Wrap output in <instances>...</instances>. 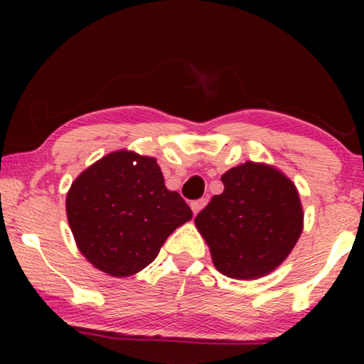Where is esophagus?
Returning a JSON list of instances; mask_svg holds the SVG:
<instances>
[{
	"label": "esophagus",
	"instance_id": "obj_1",
	"mask_svg": "<svg viewBox=\"0 0 364 364\" xmlns=\"http://www.w3.org/2000/svg\"><path fill=\"white\" fill-rule=\"evenodd\" d=\"M191 205V210H193V214H198L200 210H202L203 207L207 205V198H200V200H193V202L190 203Z\"/></svg>",
	"mask_w": 364,
	"mask_h": 364
}]
</instances>
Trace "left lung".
Segmentation results:
<instances>
[{"label": "left lung", "instance_id": "8db88e82", "mask_svg": "<svg viewBox=\"0 0 364 364\" xmlns=\"http://www.w3.org/2000/svg\"><path fill=\"white\" fill-rule=\"evenodd\" d=\"M224 191L195 217L220 274L257 279L277 269L298 243L303 208L281 171L245 162L223 174Z\"/></svg>", "mask_w": 364, "mask_h": 364}]
</instances>
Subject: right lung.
Instances as JSON below:
<instances>
[{
    "label": "right lung",
    "instance_id": "1",
    "mask_svg": "<svg viewBox=\"0 0 364 364\" xmlns=\"http://www.w3.org/2000/svg\"><path fill=\"white\" fill-rule=\"evenodd\" d=\"M66 215L83 257L112 277H127L156 260L193 212L166 188L156 159L118 150L75 179Z\"/></svg>",
    "mask_w": 364,
    "mask_h": 364
}]
</instances>
